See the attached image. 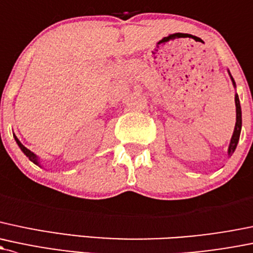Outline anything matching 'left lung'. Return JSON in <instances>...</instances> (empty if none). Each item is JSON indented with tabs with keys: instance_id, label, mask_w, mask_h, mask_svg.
I'll list each match as a JSON object with an SVG mask.
<instances>
[{
	"instance_id": "left-lung-1",
	"label": "left lung",
	"mask_w": 253,
	"mask_h": 253,
	"mask_svg": "<svg viewBox=\"0 0 253 253\" xmlns=\"http://www.w3.org/2000/svg\"><path fill=\"white\" fill-rule=\"evenodd\" d=\"M228 74H229L230 80H232L234 88H236V84H235V81H234L232 74H230L229 70H228ZM235 108H236V122H235V127H234L232 139H230V143H229V147H228V156H232L234 154V151H235L236 145H238L239 139H240L241 126H243V118H241V106H240V100H239L238 93H235Z\"/></svg>"
}]
</instances>
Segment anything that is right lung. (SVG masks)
I'll return each mask as SVG.
<instances>
[{
  "instance_id": "add662e5",
  "label": "right lung",
  "mask_w": 253,
  "mask_h": 253,
  "mask_svg": "<svg viewBox=\"0 0 253 253\" xmlns=\"http://www.w3.org/2000/svg\"><path fill=\"white\" fill-rule=\"evenodd\" d=\"M13 137H14L15 142H17L18 147L20 148V150L23 151L24 154H25L26 158H29V160H30L31 162H34V164L37 165V166H39V167H41V169H43V166H42V165H41V160H40L39 156H37L36 154H34L31 150H29V149L26 148V147H24V145L20 143V140L17 138V135H15L14 133H13Z\"/></svg>"
}]
</instances>
